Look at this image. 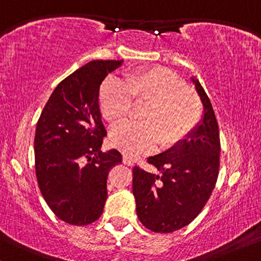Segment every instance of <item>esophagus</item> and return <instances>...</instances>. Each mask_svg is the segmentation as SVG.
<instances>
[{"instance_id":"34e87169","label":"esophagus","mask_w":261,"mask_h":261,"mask_svg":"<svg viewBox=\"0 0 261 261\" xmlns=\"http://www.w3.org/2000/svg\"><path fill=\"white\" fill-rule=\"evenodd\" d=\"M122 162H124V164H125V165H127V166L134 165V159L131 158V156L126 155V154H125L124 156H122Z\"/></svg>"}]
</instances>
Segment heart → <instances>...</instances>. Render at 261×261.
Instances as JSON below:
<instances>
[{"mask_svg":"<svg viewBox=\"0 0 261 261\" xmlns=\"http://www.w3.org/2000/svg\"><path fill=\"white\" fill-rule=\"evenodd\" d=\"M133 102L143 105L140 122L115 128L112 143L125 154L137 156L154 149L176 146L193 131L202 118V102L191 87L169 69L153 67L125 75L124 79H107L99 90V106L112 125L128 118Z\"/></svg>","mask_w":261,"mask_h":261,"instance_id":"1","label":"heart"}]
</instances>
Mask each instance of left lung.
<instances>
[{
    "label": "left lung",
    "instance_id": "left-lung-1",
    "mask_svg": "<svg viewBox=\"0 0 261 261\" xmlns=\"http://www.w3.org/2000/svg\"><path fill=\"white\" fill-rule=\"evenodd\" d=\"M203 105L202 119L185 140L149 156L162 176L134 168L136 213L150 231L170 233L191 224L202 212L219 174L220 137L212 103L196 77H191Z\"/></svg>",
    "mask_w": 261,
    "mask_h": 261
}]
</instances>
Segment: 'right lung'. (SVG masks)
I'll return each instance as SVG.
<instances>
[{
  "instance_id": "obj_1",
  "label": "right lung",
  "mask_w": 261,
  "mask_h": 261,
  "mask_svg": "<svg viewBox=\"0 0 261 261\" xmlns=\"http://www.w3.org/2000/svg\"><path fill=\"white\" fill-rule=\"evenodd\" d=\"M122 61H92L56 87L36 125L35 169L43 198L61 220L92 224L108 197L107 178L120 152H100L107 130L99 86Z\"/></svg>"
}]
</instances>
